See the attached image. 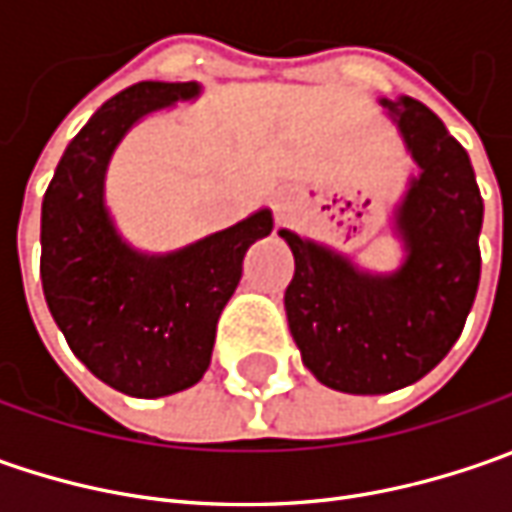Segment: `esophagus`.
Returning a JSON list of instances; mask_svg holds the SVG:
<instances>
[{"label":"esophagus","mask_w":512,"mask_h":512,"mask_svg":"<svg viewBox=\"0 0 512 512\" xmlns=\"http://www.w3.org/2000/svg\"><path fill=\"white\" fill-rule=\"evenodd\" d=\"M273 213H276V219L279 222H287V219H293V213H296V207H293V199L290 196H276L273 199Z\"/></svg>","instance_id":"34e87169"}]
</instances>
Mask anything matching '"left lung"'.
Masks as SVG:
<instances>
[{
    "instance_id": "obj_1",
    "label": "left lung",
    "mask_w": 512,
    "mask_h": 512,
    "mask_svg": "<svg viewBox=\"0 0 512 512\" xmlns=\"http://www.w3.org/2000/svg\"><path fill=\"white\" fill-rule=\"evenodd\" d=\"M419 165L396 210L404 262L364 273L347 256L279 230L296 273L285 290L287 325L305 367L327 387L379 396L419 382L462 336L482 276V193L467 150L433 110L382 99Z\"/></svg>"
}]
</instances>
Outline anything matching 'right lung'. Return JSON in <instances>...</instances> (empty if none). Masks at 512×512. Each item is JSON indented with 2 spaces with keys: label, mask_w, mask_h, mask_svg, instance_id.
I'll return each mask as SVG.
<instances>
[{
  "label": "right lung",
  "mask_w": 512,
  "mask_h": 512,
  "mask_svg": "<svg viewBox=\"0 0 512 512\" xmlns=\"http://www.w3.org/2000/svg\"><path fill=\"white\" fill-rule=\"evenodd\" d=\"M196 82H139L108 99L59 159L42 202V287L76 359L119 393L159 399L205 376L216 322L242 279L247 247L273 230L270 210L168 256L116 233L105 170L142 116L196 99Z\"/></svg>",
  "instance_id": "add662e5"
}]
</instances>
